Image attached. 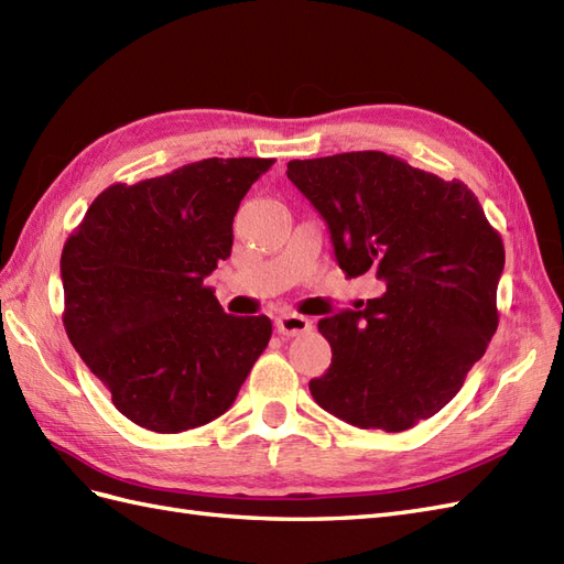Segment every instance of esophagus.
Wrapping results in <instances>:
<instances>
[{
  "label": "esophagus",
  "instance_id": "esophagus-1",
  "mask_svg": "<svg viewBox=\"0 0 564 564\" xmlns=\"http://www.w3.org/2000/svg\"><path fill=\"white\" fill-rule=\"evenodd\" d=\"M276 330L285 338L307 334V330H312V319L310 316H302L295 312H283L276 316Z\"/></svg>",
  "mask_w": 564,
  "mask_h": 564
}]
</instances>
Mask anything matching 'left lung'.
Instances as JSON below:
<instances>
[{
    "label": "left lung",
    "mask_w": 564,
    "mask_h": 564,
    "mask_svg": "<svg viewBox=\"0 0 564 564\" xmlns=\"http://www.w3.org/2000/svg\"><path fill=\"white\" fill-rule=\"evenodd\" d=\"M324 216L345 276L369 269L386 293L319 322L330 367L312 398L359 429L398 433L443 410L498 328V230L462 181L386 152L288 162Z\"/></svg>",
    "instance_id": "obj_1"
}]
</instances>
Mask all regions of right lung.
<instances>
[{"label": "right lung", "mask_w": 564, "mask_h": 564, "mask_svg": "<svg viewBox=\"0 0 564 564\" xmlns=\"http://www.w3.org/2000/svg\"><path fill=\"white\" fill-rule=\"evenodd\" d=\"M273 159H202L99 193L62 252L64 328L133 424L181 433L221 416L271 338L230 316L205 279L230 257L234 216Z\"/></svg>", "instance_id": "obj_1"}]
</instances>
